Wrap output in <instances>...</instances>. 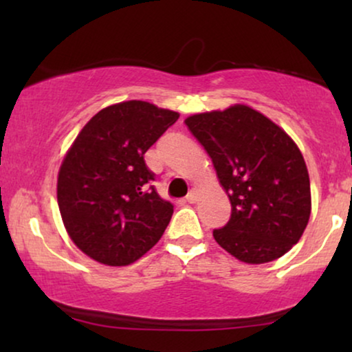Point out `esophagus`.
Wrapping results in <instances>:
<instances>
[{
  "label": "esophagus",
  "mask_w": 352,
  "mask_h": 352,
  "mask_svg": "<svg viewBox=\"0 0 352 352\" xmlns=\"http://www.w3.org/2000/svg\"><path fill=\"white\" fill-rule=\"evenodd\" d=\"M197 199H199L197 192L195 190H190L189 194H187V197H186V201H187V204H195Z\"/></svg>",
  "instance_id": "34e87169"
}]
</instances>
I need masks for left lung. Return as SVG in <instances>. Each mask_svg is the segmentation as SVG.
Instances as JSON below:
<instances>
[{
  "mask_svg": "<svg viewBox=\"0 0 352 352\" xmlns=\"http://www.w3.org/2000/svg\"><path fill=\"white\" fill-rule=\"evenodd\" d=\"M186 124L213 160L232 206L228 224L213 230L216 242L248 264L283 256L311 214L309 175L296 144L247 105L192 115Z\"/></svg>",
  "mask_w": 352,
  "mask_h": 352,
  "instance_id": "8db88e82",
  "label": "left lung"
}]
</instances>
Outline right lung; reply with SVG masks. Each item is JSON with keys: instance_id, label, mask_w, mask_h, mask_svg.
<instances>
[{"instance_id": "obj_1", "label": "right lung", "mask_w": 352, "mask_h": 352, "mask_svg": "<svg viewBox=\"0 0 352 352\" xmlns=\"http://www.w3.org/2000/svg\"><path fill=\"white\" fill-rule=\"evenodd\" d=\"M179 113L128 100L96 113L62 162L57 204L70 239L107 266H128L165 232L173 205L157 194L144 153Z\"/></svg>"}]
</instances>
